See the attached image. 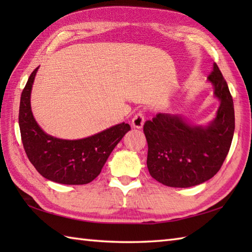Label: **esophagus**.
<instances>
[{
    "label": "esophagus",
    "instance_id": "obj_1",
    "mask_svg": "<svg viewBox=\"0 0 252 252\" xmlns=\"http://www.w3.org/2000/svg\"><path fill=\"white\" fill-rule=\"evenodd\" d=\"M144 122H145V117L142 111H138L135 116L132 118V126L136 127V129H141L144 126Z\"/></svg>",
    "mask_w": 252,
    "mask_h": 252
}]
</instances>
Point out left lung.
I'll return each mask as SVG.
<instances>
[{
    "mask_svg": "<svg viewBox=\"0 0 252 252\" xmlns=\"http://www.w3.org/2000/svg\"><path fill=\"white\" fill-rule=\"evenodd\" d=\"M208 80L221 100L207 126H191L179 115L157 114L144 125L153 178L170 187H190L210 180L221 169L231 147L235 114L227 83L216 63Z\"/></svg>",
    "mask_w": 252,
    "mask_h": 252,
    "instance_id": "left-lung-1",
    "label": "left lung"
}]
</instances>
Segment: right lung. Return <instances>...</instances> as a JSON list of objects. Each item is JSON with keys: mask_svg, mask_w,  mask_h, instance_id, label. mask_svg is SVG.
Returning <instances> with one entry per match:
<instances>
[{"mask_svg": "<svg viewBox=\"0 0 252 252\" xmlns=\"http://www.w3.org/2000/svg\"><path fill=\"white\" fill-rule=\"evenodd\" d=\"M37 68L30 74L20 97L18 121L27 157L47 180L66 185L88 184L100 173L109 155L131 127L122 122L97 134L74 141L46 134L34 120L30 105Z\"/></svg>", "mask_w": 252, "mask_h": 252, "instance_id": "obj_1", "label": "right lung"}]
</instances>
